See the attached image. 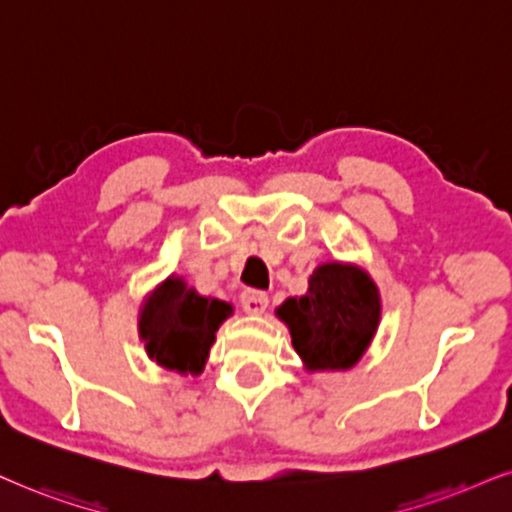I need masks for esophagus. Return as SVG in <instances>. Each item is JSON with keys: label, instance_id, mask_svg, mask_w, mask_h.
<instances>
[{"label": "esophagus", "instance_id": "1", "mask_svg": "<svg viewBox=\"0 0 512 512\" xmlns=\"http://www.w3.org/2000/svg\"><path fill=\"white\" fill-rule=\"evenodd\" d=\"M242 308L246 313H263L268 308V294L261 289H244L242 292Z\"/></svg>", "mask_w": 512, "mask_h": 512}]
</instances>
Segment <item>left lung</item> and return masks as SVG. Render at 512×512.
<instances>
[{"label":"left lung","instance_id":"left-lung-1","mask_svg":"<svg viewBox=\"0 0 512 512\" xmlns=\"http://www.w3.org/2000/svg\"><path fill=\"white\" fill-rule=\"evenodd\" d=\"M275 313L308 370H346L370 346L382 306L363 268L334 261L315 268L308 292L287 299Z\"/></svg>","mask_w":512,"mask_h":512}]
</instances>
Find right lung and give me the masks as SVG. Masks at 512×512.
Instances as JSON below:
<instances>
[{
  "label": "right lung",
  "mask_w": 512,
  "mask_h": 512,
  "mask_svg": "<svg viewBox=\"0 0 512 512\" xmlns=\"http://www.w3.org/2000/svg\"><path fill=\"white\" fill-rule=\"evenodd\" d=\"M232 315V306L211 296H199L182 277L161 282L140 311V337L151 361L180 375H199L218 327Z\"/></svg>",
  "instance_id": "1"
}]
</instances>
